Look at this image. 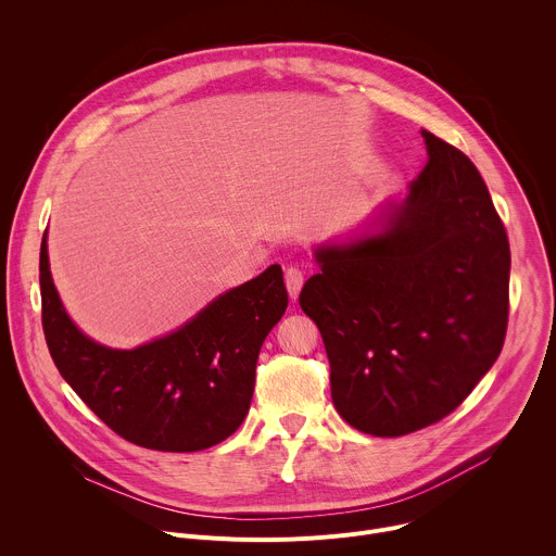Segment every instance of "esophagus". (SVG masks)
<instances>
[{
	"mask_svg": "<svg viewBox=\"0 0 556 556\" xmlns=\"http://www.w3.org/2000/svg\"><path fill=\"white\" fill-rule=\"evenodd\" d=\"M286 288H288V294L290 299L294 301L303 288V273L299 268H288L286 270Z\"/></svg>",
	"mask_w": 556,
	"mask_h": 556,
	"instance_id": "esophagus-1",
	"label": "esophagus"
}]
</instances>
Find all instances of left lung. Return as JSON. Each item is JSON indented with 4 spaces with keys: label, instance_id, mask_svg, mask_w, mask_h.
<instances>
[{
    "label": "left lung",
    "instance_id": "8db88e82",
    "mask_svg": "<svg viewBox=\"0 0 556 556\" xmlns=\"http://www.w3.org/2000/svg\"><path fill=\"white\" fill-rule=\"evenodd\" d=\"M429 163L403 202L314 251L299 294L330 361L341 418L376 438L425 429L497 361L508 326L510 247L468 157L422 129Z\"/></svg>",
    "mask_w": 556,
    "mask_h": 556
}]
</instances>
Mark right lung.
I'll use <instances>...</instances> for the list:
<instances>
[{"mask_svg":"<svg viewBox=\"0 0 556 556\" xmlns=\"http://www.w3.org/2000/svg\"><path fill=\"white\" fill-rule=\"evenodd\" d=\"M46 235L39 255L43 334L78 399L114 433L153 451H202L240 429L260 350L288 307L281 266L219 294L167 337L112 350L72 324L52 283Z\"/></svg>","mask_w":556,"mask_h":556,"instance_id":"add662e5","label":"right lung"}]
</instances>
